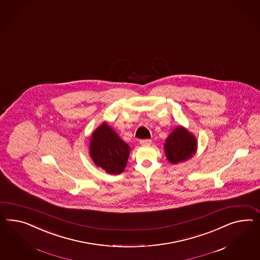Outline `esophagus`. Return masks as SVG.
Listing matches in <instances>:
<instances>
[{"label":"esophagus","mask_w":260,"mask_h":260,"mask_svg":"<svg viewBox=\"0 0 260 260\" xmlns=\"http://www.w3.org/2000/svg\"><path fill=\"white\" fill-rule=\"evenodd\" d=\"M141 145H150L151 144V140L150 139H143L140 140Z\"/></svg>","instance_id":"obj_1"}]
</instances>
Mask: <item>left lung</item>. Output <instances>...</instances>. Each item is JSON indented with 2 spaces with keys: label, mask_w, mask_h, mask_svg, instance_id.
Returning <instances> with one entry per match:
<instances>
[{
  "label": "left lung",
  "mask_w": 260,
  "mask_h": 260,
  "mask_svg": "<svg viewBox=\"0 0 260 260\" xmlns=\"http://www.w3.org/2000/svg\"><path fill=\"white\" fill-rule=\"evenodd\" d=\"M196 148V138L182 126L175 128L165 144L166 155L171 164H178L191 158Z\"/></svg>",
  "instance_id": "1"
}]
</instances>
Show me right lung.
<instances>
[{
  "label": "right lung",
  "instance_id": "obj_1",
  "mask_svg": "<svg viewBox=\"0 0 260 260\" xmlns=\"http://www.w3.org/2000/svg\"><path fill=\"white\" fill-rule=\"evenodd\" d=\"M90 154L96 166L110 174H120L126 168L129 147L107 124L92 134Z\"/></svg>",
  "mask_w": 260,
  "mask_h": 260
}]
</instances>
